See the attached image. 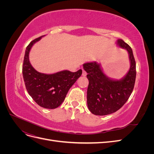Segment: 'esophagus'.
<instances>
[{"label":"esophagus","instance_id":"1","mask_svg":"<svg viewBox=\"0 0 154 154\" xmlns=\"http://www.w3.org/2000/svg\"><path fill=\"white\" fill-rule=\"evenodd\" d=\"M82 75L83 76H85L87 75V72L84 71V70H83V73H82Z\"/></svg>","mask_w":154,"mask_h":154}]
</instances>
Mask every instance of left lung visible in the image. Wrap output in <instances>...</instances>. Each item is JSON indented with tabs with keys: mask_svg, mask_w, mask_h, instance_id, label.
I'll return each mask as SVG.
<instances>
[{
	"mask_svg": "<svg viewBox=\"0 0 154 154\" xmlns=\"http://www.w3.org/2000/svg\"><path fill=\"white\" fill-rule=\"evenodd\" d=\"M116 44L127 51L130 65L128 72L122 79L114 80L107 76L97 62L83 65L88 80L87 106L94 115L105 116L118 110L127 102L134 89L136 67L132 49L122 39H118Z\"/></svg>",
	"mask_w": 154,
	"mask_h": 154,
	"instance_id": "left-lung-1",
	"label": "left lung"
}]
</instances>
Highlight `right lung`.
Wrapping results in <instances>:
<instances>
[{
  "label": "right lung",
  "instance_id": "add662e5",
  "mask_svg": "<svg viewBox=\"0 0 154 154\" xmlns=\"http://www.w3.org/2000/svg\"><path fill=\"white\" fill-rule=\"evenodd\" d=\"M31 42L26 48L22 74L29 94L39 106L45 109L57 108L66 98L69 90L82 74V70L72 72L67 70L53 74L39 72L31 66L29 55L30 50L42 37Z\"/></svg>",
  "mask_w": 154,
  "mask_h": 154
}]
</instances>
